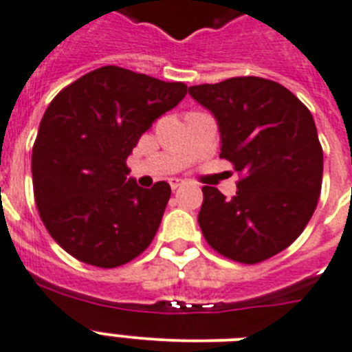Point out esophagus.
<instances>
[{"mask_svg": "<svg viewBox=\"0 0 352 352\" xmlns=\"http://www.w3.org/2000/svg\"><path fill=\"white\" fill-rule=\"evenodd\" d=\"M169 185H170V188H173V190H176V188H179L183 185V179H179V178H170L169 179Z\"/></svg>", "mask_w": 352, "mask_h": 352, "instance_id": "obj_1", "label": "esophagus"}]
</instances>
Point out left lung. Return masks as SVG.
Wrapping results in <instances>:
<instances>
[{"mask_svg": "<svg viewBox=\"0 0 352 352\" xmlns=\"http://www.w3.org/2000/svg\"><path fill=\"white\" fill-rule=\"evenodd\" d=\"M188 93L216 117L219 158L241 174L232 199L203 187L197 223L217 254L263 263L297 239L318 203L324 153L313 115L283 84L261 77L199 84Z\"/></svg>", "mask_w": 352, "mask_h": 352, "instance_id": "obj_1", "label": "left lung"}]
</instances>
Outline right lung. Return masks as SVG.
Listing matches in <instances>:
<instances>
[{"label": "right lung", "mask_w": 352, "mask_h": 352, "mask_svg": "<svg viewBox=\"0 0 352 352\" xmlns=\"http://www.w3.org/2000/svg\"><path fill=\"white\" fill-rule=\"evenodd\" d=\"M185 95L183 82L102 66L52 100L32 149L34 196L46 230L75 259L117 268L155 239L170 185L138 187L126 160Z\"/></svg>", "instance_id": "right-lung-1"}]
</instances>
